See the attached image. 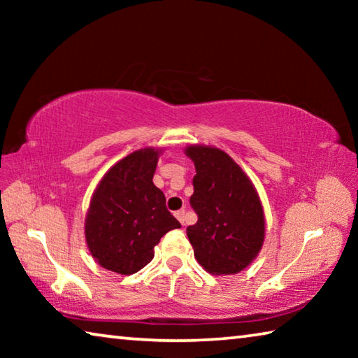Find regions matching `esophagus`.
Returning a JSON list of instances; mask_svg holds the SVG:
<instances>
[{
  "instance_id": "obj_1",
  "label": "esophagus",
  "mask_w": 358,
  "mask_h": 358,
  "mask_svg": "<svg viewBox=\"0 0 358 358\" xmlns=\"http://www.w3.org/2000/svg\"><path fill=\"white\" fill-rule=\"evenodd\" d=\"M175 216H177V220L181 222V226H185V222H186V211L185 210L175 211Z\"/></svg>"
}]
</instances>
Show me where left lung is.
<instances>
[{"mask_svg":"<svg viewBox=\"0 0 358 358\" xmlns=\"http://www.w3.org/2000/svg\"><path fill=\"white\" fill-rule=\"evenodd\" d=\"M194 161L197 222L186 229L194 256L211 275H234L252 262L264 243V210L250 178L222 150L186 148Z\"/></svg>","mask_w":358,"mask_h":358,"instance_id":"8db88e82","label":"left lung"}]
</instances>
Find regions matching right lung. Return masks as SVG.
Wrapping results in <instances>:
<instances>
[{"mask_svg":"<svg viewBox=\"0 0 358 358\" xmlns=\"http://www.w3.org/2000/svg\"><path fill=\"white\" fill-rule=\"evenodd\" d=\"M157 153L138 150L117 162L93 194L85 221L92 256L120 275L142 270L153 248L172 229L181 227L166 207V196L153 185Z\"/></svg>","mask_w":358,"mask_h":358,"instance_id":"right-lung-1","label":"right lung"}]
</instances>
